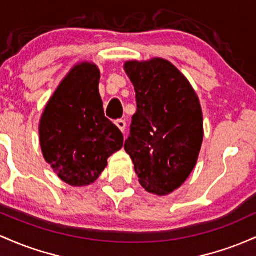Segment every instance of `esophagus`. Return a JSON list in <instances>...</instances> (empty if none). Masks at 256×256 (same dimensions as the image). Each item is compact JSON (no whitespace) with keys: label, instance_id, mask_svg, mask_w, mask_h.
<instances>
[{"label":"esophagus","instance_id":"obj_1","mask_svg":"<svg viewBox=\"0 0 256 256\" xmlns=\"http://www.w3.org/2000/svg\"><path fill=\"white\" fill-rule=\"evenodd\" d=\"M116 126L120 128V130L122 132V133H124V129H126V120H116Z\"/></svg>","mask_w":256,"mask_h":256}]
</instances>
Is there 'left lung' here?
<instances>
[{
	"mask_svg": "<svg viewBox=\"0 0 256 256\" xmlns=\"http://www.w3.org/2000/svg\"><path fill=\"white\" fill-rule=\"evenodd\" d=\"M124 71L136 99L124 150L142 188L166 196L185 182L197 163L203 142L200 99L168 60L127 62Z\"/></svg>",
	"mask_w": 256,
	"mask_h": 256,
	"instance_id": "8db88e82",
	"label": "left lung"
}]
</instances>
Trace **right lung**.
<instances>
[{
    "label": "right lung",
    "mask_w": 256,
    "mask_h": 256,
    "mask_svg": "<svg viewBox=\"0 0 256 256\" xmlns=\"http://www.w3.org/2000/svg\"><path fill=\"white\" fill-rule=\"evenodd\" d=\"M99 80L96 64L74 66L54 92L40 120L43 157L71 186L96 182L108 157L123 146V134L104 114Z\"/></svg>",
    "instance_id": "1"
}]
</instances>
